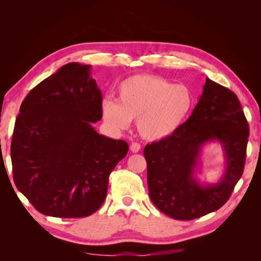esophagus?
<instances>
[{
  "mask_svg": "<svg viewBox=\"0 0 261 261\" xmlns=\"http://www.w3.org/2000/svg\"><path fill=\"white\" fill-rule=\"evenodd\" d=\"M140 145L138 144V143H133L132 145H130V151L132 152H138L139 151V150H140Z\"/></svg>",
  "mask_w": 261,
  "mask_h": 261,
  "instance_id": "esophagus-1",
  "label": "esophagus"
}]
</instances>
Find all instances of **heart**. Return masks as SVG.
Segmentation results:
<instances>
[{"label": "heart", "mask_w": 261, "mask_h": 261, "mask_svg": "<svg viewBox=\"0 0 261 261\" xmlns=\"http://www.w3.org/2000/svg\"><path fill=\"white\" fill-rule=\"evenodd\" d=\"M194 105L188 86L156 75H136L118 86L117 101H102L101 111L113 129H127L132 120H137L140 135L158 141L172 136L186 122Z\"/></svg>", "instance_id": "obj_1"}]
</instances>
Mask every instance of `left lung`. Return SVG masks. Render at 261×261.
Wrapping results in <instances>:
<instances>
[{"label": "left lung", "mask_w": 261, "mask_h": 261, "mask_svg": "<svg viewBox=\"0 0 261 261\" xmlns=\"http://www.w3.org/2000/svg\"><path fill=\"white\" fill-rule=\"evenodd\" d=\"M249 126L236 94L206 78L192 115L172 136L147 145L150 199L164 215L193 220L220 209L242 177ZM217 141L224 149L226 171L218 184L194 177L202 147Z\"/></svg>", "instance_id": "8db88e82"}]
</instances>
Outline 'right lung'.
<instances>
[{
    "label": "right lung",
    "instance_id": "1",
    "mask_svg": "<svg viewBox=\"0 0 261 261\" xmlns=\"http://www.w3.org/2000/svg\"><path fill=\"white\" fill-rule=\"evenodd\" d=\"M91 65L68 63L23 99L11 145L18 191L42 215L83 218L103 203L109 175L128 151L91 123L102 118V97Z\"/></svg>",
    "mask_w": 261,
    "mask_h": 261
}]
</instances>
